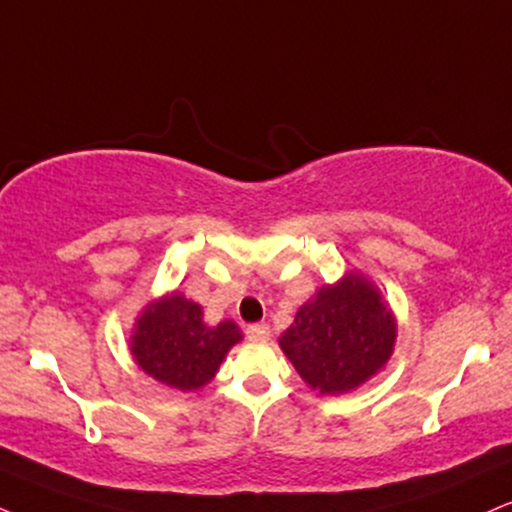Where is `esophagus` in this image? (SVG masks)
Here are the masks:
<instances>
[{"label":"esophagus","instance_id":"34e87169","mask_svg":"<svg viewBox=\"0 0 512 512\" xmlns=\"http://www.w3.org/2000/svg\"><path fill=\"white\" fill-rule=\"evenodd\" d=\"M246 337L251 342H268L270 339V327L266 323H254V325H246Z\"/></svg>","mask_w":512,"mask_h":512}]
</instances>
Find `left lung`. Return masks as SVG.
I'll return each mask as SVG.
<instances>
[{
  "instance_id": "left-lung-1",
  "label": "left lung",
  "mask_w": 512,
  "mask_h": 512,
  "mask_svg": "<svg viewBox=\"0 0 512 512\" xmlns=\"http://www.w3.org/2000/svg\"><path fill=\"white\" fill-rule=\"evenodd\" d=\"M396 339L394 315L361 275L327 285L296 313L280 337L296 372L320 394L356 389L389 361Z\"/></svg>"
}]
</instances>
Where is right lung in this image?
<instances>
[{
    "instance_id": "1",
    "label": "right lung",
    "mask_w": 512,
    "mask_h": 512,
    "mask_svg": "<svg viewBox=\"0 0 512 512\" xmlns=\"http://www.w3.org/2000/svg\"><path fill=\"white\" fill-rule=\"evenodd\" d=\"M242 339L232 320L204 323L201 306L170 294L147 306L132 334V356L149 377L180 391H194L213 380L225 353Z\"/></svg>"
}]
</instances>
